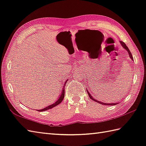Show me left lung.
I'll return each instance as SVG.
<instances>
[{
    "instance_id": "left-lung-1",
    "label": "left lung",
    "mask_w": 146,
    "mask_h": 146,
    "mask_svg": "<svg viewBox=\"0 0 146 146\" xmlns=\"http://www.w3.org/2000/svg\"><path fill=\"white\" fill-rule=\"evenodd\" d=\"M120 43H121V46H123V48H124V49H125L128 52V54H129V56L130 57V58L133 60V61H134L133 60V56H132V54H131V52H130V51H129V49H128V48L127 47V46L126 45V44L124 43V42H123V41H120ZM87 93H88V96H89V97L90 98V99H92V100H94V101H95V102H97V103H98V104H102V105H116V104H118L119 103H111V104H106V103H104V102H100V101H98V100H95V99L92 97V96L91 95V94L89 93V92H88V90H87Z\"/></svg>"
}]
</instances>
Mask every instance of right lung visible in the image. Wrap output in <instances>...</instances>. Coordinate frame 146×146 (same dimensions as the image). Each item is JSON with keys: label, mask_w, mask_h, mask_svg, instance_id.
Returning a JSON list of instances; mask_svg holds the SVG:
<instances>
[{"label": "right lung", "mask_w": 146, "mask_h": 146, "mask_svg": "<svg viewBox=\"0 0 146 146\" xmlns=\"http://www.w3.org/2000/svg\"><path fill=\"white\" fill-rule=\"evenodd\" d=\"M67 80H67L65 82V84H64V87H63V88H62L61 94L60 95V97L58 98V100H57L55 103H54V104H51V105H50L46 106V107H45L44 108L41 109V110H38L37 111H46V110H49V109H51L52 108L55 107L56 106L60 104V103L62 102V101L63 100V99H64V95H65L64 87H65V85H66V84L67 83Z\"/></svg>", "instance_id": "1"}]
</instances>
